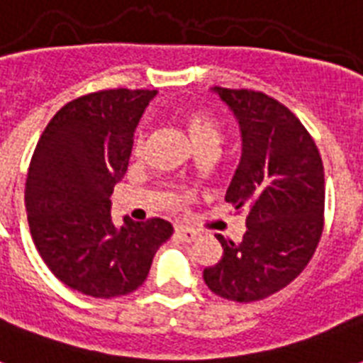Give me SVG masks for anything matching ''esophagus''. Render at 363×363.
Listing matches in <instances>:
<instances>
[{
	"mask_svg": "<svg viewBox=\"0 0 363 363\" xmlns=\"http://www.w3.org/2000/svg\"><path fill=\"white\" fill-rule=\"evenodd\" d=\"M175 235L184 242H192L198 239V232H194V230H188V228H182V226L177 228Z\"/></svg>",
	"mask_w": 363,
	"mask_h": 363,
	"instance_id": "1",
	"label": "esophagus"
}]
</instances>
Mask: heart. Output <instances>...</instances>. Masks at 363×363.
I'll return each instance as SVG.
<instances>
[{"instance_id": "1", "label": "heart", "mask_w": 363, "mask_h": 363, "mask_svg": "<svg viewBox=\"0 0 363 363\" xmlns=\"http://www.w3.org/2000/svg\"><path fill=\"white\" fill-rule=\"evenodd\" d=\"M182 122L186 125L188 133L192 137V141L198 145V148L203 147H215L220 143L222 130L220 124L216 121L215 116L207 113L203 109H190L186 115L182 116ZM145 147H147V135L145 131H139V135L135 139V147H133V152L137 156H141L145 152Z\"/></svg>"}]
</instances>
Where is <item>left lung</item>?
Listing matches in <instances>:
<instances>
[{
    "label": "left lung",
    "instance_id": "left-lung-1",
    "mask_svg": "<svg viewBox=\"0 0 363 363\" xmlns=\"http://www.w3.org/2000/svg\"><path fill=\"white\" fill-rule=\"evenodd\" d=\"M211 92L228 105L241 131V160L226 201L248 211L239 241L216 239L222 258L203 269L220 298L258 301L296 279L320 241L324 220V165L313 137L277 99L252 90Z\"/></svg>",
    "mask_w": 363,
    "mask_h": 363
}]
</instances>
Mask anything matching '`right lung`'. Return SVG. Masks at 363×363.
<instances>
[{
    "label": "right lung",
    "mask_w": 363,
    "mask_h": 363,
    "mask_svg": "<svg viewBox=\"0 0 363 363\" xmlns=\"http://www.w3.org/2000/svg\"><path fill=\"white\" fill-rule=\"evenodd\" d=\"M156 90H104L73 99L43 131L26 179V213L47 267L71 290L118 298L147 279L167 220L116 226L111 194L130 162L133 133Z\"/></svg>",
    "instance_id": "right-lung-1"
}]
</instances>
